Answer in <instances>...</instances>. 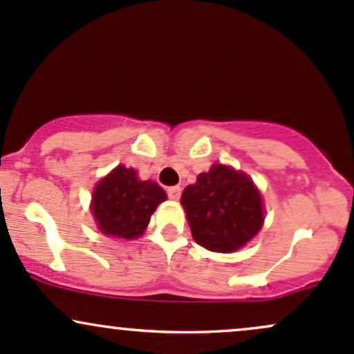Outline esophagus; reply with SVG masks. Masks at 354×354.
<instances>
[{
  "mask_svg": "<svg viewBox=\"0 0 354 354\" xmlns=\"http://www.w3.org/2000/svg\"><path fill=\"white\" fill-rule=\"evenodd\" d=\"M167 194H169V197H170V199H174V201H178V199H180L182 189L178 187V185H174V187H169V189H167Z\"/></svg>",
  "mask_w": 354,
  "mask_h": 354,
  "instance_id": "esophagus-1",
  "label": "esophagus"
}]
</instances>
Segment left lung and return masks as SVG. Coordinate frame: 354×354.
<instances>
[{
  "label": "left lung",
  "mask_w": 354,
  "mask_h": 354,
  "mask_svg": "<svg viewBox=\"0 0 354 354\" xmlns=\"http://www.w3.org/2000/svg\"><path fill=\"white\" fill-rule=\"evenodd\" d=\"M180 204L192 238L211 252H236L263 224V201L257 185L246 174L223 163L199 174L196 184L184 189Z\"/></svg>",
  "instance_id": "8db88e82"
}]
</instances>
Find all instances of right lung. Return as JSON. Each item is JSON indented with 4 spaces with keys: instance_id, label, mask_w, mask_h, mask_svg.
Returning a JSON list of instances; mask_svg holds the SVG:
<instances>
[{
    "instance_id": "obj_1",
    "label": "right lung",
    "mask_w": 354,
    "mask_h": 354,
    "mask_svg": "<svg viewBox=\"0 0 354 354\" xmlns=\"http://www.w3.org/2000/svg\"><path fill=\"white\" fill-rule=\"evenodd\" d=\"M167 194L157 182L140 180L133 169L118 165L97 182L91 211L102 234L135 239L143 234L151 214Z\"/></svg>"
}]
</instances>
